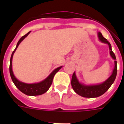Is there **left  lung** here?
<instances>
[{
  "instance_id": "obj_1",
  "label": "left lung",
  "mask_w": 124,
  "mask_h": 124,
  "mask_svg": "<svg viewBox=\"0 0 124 124\" xmlns=\"http://www.w3.org/2000/svg\"><path fill=\"white\" fill-rule=\"evenodd\" d=\"M98 37L100 41L104 43H107L109 45L110 55L112 57V58L115 60V67L113 70L112 74L106 81H105L104 83L101 84L93 85V86H84L83 84H81L78 82V79L76 78L75 72H74L72 77V80H71L72 87L76 93L84 98H96L104 94L109 88V87L112 86V84L114 83L116 75H117V62L116 61V58L114 53L112 52L111 44L107 40V39L104 38L100 32L98 33Z\"/></svg>"
}]
</instances>
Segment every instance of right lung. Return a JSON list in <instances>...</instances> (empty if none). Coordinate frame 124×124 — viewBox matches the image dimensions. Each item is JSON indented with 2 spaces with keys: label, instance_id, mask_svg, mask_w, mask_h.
<instances>
[{
  "label": "right lung",
  "instance_id": "1",
  "mask_svg": "<svg viewBox=\"0 0 124 124\" xmlns=\"http://www.w3.org/2000/svg\"><path fill=\"white\" fill-rule=\"evenodd\" d=\"M31 32H28L24 36H23L22 38H20L19 41L18 42L16 48L15 49V50L12 52V55H11V58H10V66H9V70H10V74L12 78V82H14L15 85L16 87L17 88L20 92H22L23 93H24L26 95H28V96H38V95H41V94H43L45 92L48 91V90L50 88V87L51 86L52 83V80H53V78H54V75L56 74V73L58 71V70L62 68V66L60 67L57 68L56 69L52 72L49 75L48 78L45 79L44 80L42 81L41 82L36 84H25L21 82L20 81H18L15 78V76L13 74L12 70V56H13V54L15 53V52L16 51V50L18 48V45L20 44V43L24 39V38L29 34V33Z\"/></svg>",
  "mask_w": 124,
  "mask_h": 124
}]
</instances>
